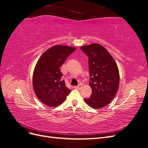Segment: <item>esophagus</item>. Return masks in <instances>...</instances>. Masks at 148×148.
Wrapping results in <instances>:
<instances>
[{
  "label": "esophagus",
  "instance_id": "esophagus-1",
  "mask_svg": "<svg viewBox=\"0 0 148 148\" xmlns=\"http://www.w3.org/2000/svg\"><path fill=\"white\" fill-rule=\"evenodd\" d=\"M74 88L75 89H81L82 88V84H79L77 86H74Z\"/></svg>",
  "mask_w": 148,
  "mask_h": 148
}]
</instances>
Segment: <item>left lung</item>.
<instances>
[{
  "mask_svg": "<svg viewBox=\"0 0 148 148\" xmlns=\"http://www.w3.org/2000/svg\"><path fill=\"white\" fill-rule=\"evenodd\" d=\"M88 56L90 75V97L84 99L93 109H99L108 105L117 92L120 75L117 64L108 51L99 44L80 47Z\"/></svg>",
  "mask_w": 148,
  "mask_h": 148,
  "instance_id": "left-lung-1",
  "label": "left lung"
}]
</instances>
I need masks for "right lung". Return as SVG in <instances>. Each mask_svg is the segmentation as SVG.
I'll return each mask as SVG.
<instances>
[{
    "label": "right lung",
    "instance_id": "1",
    "mask_svg": "<svg viewBox=\"0 0 148 148\" xmlns=\"http://www.w3.org/2000/svg\"><path fill=\"white\" fill-rule=\"evenodd\" d=\"M76 47L56 45L48 49L40 57L33 75V86L39 100L56 107L64 102L71 90L62 80L60 67Z\"/></svg>",
    "mask_w": 148,
    "mask_h": 148
}]
</instances>
